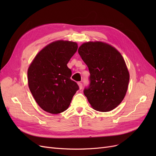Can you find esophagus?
Returning a JSON list of instances; mask_svg holds the SVG:
<instances>
[{
  "label": "esophagus",
  "instance_id": "34e87169",
  "mask_svg": "<svg viewBox=\"0 0 156 156\" xmlns=\"http://www.w3.org/2000/svg\"><path fill=\"white\" fill-rule=\"evenodd\" d=\"M77 84H78V85H79V89H80V90H81V89H82V88H83V84H82V83H80V82H79V83H77Z\"/></svg>",
  "mask_w": 156,
  "mask_h": 156
}]
</instances>
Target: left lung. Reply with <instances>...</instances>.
<instances>
[{
    "label": "left lung",
    "instance_id": "left-lung-1",
    "mask_svg": "<svg viewBox=\"0 0 156 156\" xmlns=\"http://www.w3.org/2000/svg\"><path fill=\"white\" fill-rule=\"evenodd\" d=\"M78 53L88 68L90 84L84 94L96 111L108 112L119 106L126 96L129 73L121 53L103 41H88Z\"/></svg>",
    "mask_w": 156,
    "mask_h": 156
}]
</instances>
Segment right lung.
<instances>
[{
    "label": "right lung",
    "instance_id": "obj_1",
    "mask_svg": "<svg viewBox=\"0 0 156 156\" xmlns=\"http://www.w3.org/2000/svg\"><path fill=\"white\" fill-rule=\"evenodd\" d=\"M77 48L76 42H52L36 55L28 68V84L32 96L42 109L51 114L68 109L78 90L77 84L70 79L72 71L67 66Z\"/></svg>",
    "mask_w": 156,
    "mask_h": 156
}]
</instances>
